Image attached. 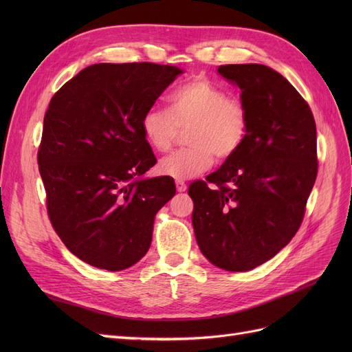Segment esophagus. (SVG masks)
<instances>
[{
  "mask_svg": "<svg viewBox=\"0 0 352 352\" xmlns=\"http://www.w3.org/2000/svg\"><path fill=\"white\" fill-rule=\"evenodd\" d=\"M176 189H177V192H185L186 184L184 182V180H176Z\"/></svg>",
  "mask_w": 352,
  "mask_h": 352,
  "instance_id": "1",
  "label": "esophagus"
}]
</instances>
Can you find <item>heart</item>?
Instances as JSON below:
<instances>
[{
	"mask_svg": "<svg viewBox=\"0 0 352 352\" xmlns=\"http://www.w3.org/2000/svg\"><path fill=\"white\" fill-rule=\"evenodd\" d=\"M186 131L182 148L158 164V172L185 180L194 177L214 162L235 155L250 132V116L245 104L229 97L226 89L204 78L179 85L168 95V110L153 105L141 117V131L146 144L158 153H167L180 129Z\"/></svg>",
	"mask_w": 352,
	"mask_h": 352,
	"instance_id": "obj_1",
	"label": "heart"
}]
</instances>
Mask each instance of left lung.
Masks as SVG:
<instances>
[{
    "instance_id": "8db88e82",
    "label": "left lung",
    "mask_w": 352,
    "mask_h": 352,
    "mask_svg": "<svg viewBox=\"0 0 352 352\" xmlns=\"http://www.w3.org/2000/svg\"><path fill=\"white\" fill-rule=\"evenodd\" d=\"M217 72L241 89L250 132L241 150L188 194L204 257L223 270L247 272L274 257L301 226L317 177L316 122L276 70L225 65Z\"/></svg>"
}]
</instances>
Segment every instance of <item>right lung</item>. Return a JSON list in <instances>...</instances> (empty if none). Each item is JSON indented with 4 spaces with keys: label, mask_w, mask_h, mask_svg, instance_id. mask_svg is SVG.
Returning <instances> with one entry per match:
<instances>
[{
    "label": "right lung",
    "mask_w": 352,
    "mask_h": 352,
    "mask_svg": "<svg viewBox=\"0 0 352 352\" xmlns=\"http://www.w3.org/2000/svg\"><path fill=\"white\" fill-rule=\"evenodd\" d=\"M182 70L155 63H100L51 98L38 150L52 228L94 267L119 272L146 254L172 177L140 179L157 158L141 117Z\"/></svg>",
    "instance_id": "1"
}]
</instances>
